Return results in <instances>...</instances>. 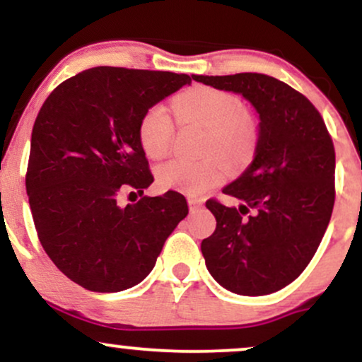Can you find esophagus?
Returning <instances> with one entry per match:
<instances>
[{
  "mask_svg": "<svg viewBox=\"0 0 362 362\" xmlns=\"http://www.w3.org/2000/svg\"><path fill=\"white\" fill-rule=\"evenodd\" d=\"M189 201V207H190V213H195V211H199L202 207V201L201 199H195V197H189L187 199Z\"/></svg>",
  "mask_w": 362,
  "mask_h": 362,
  "instance_id": "34e87169",
  "label": "esophagus"
}]
</instances>
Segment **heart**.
Returning <instances> with one entry per match:
<instances>
[{
	"label": "heart",
	"mask_w": 362,
	"mask_h": 362,
	"mask_svg": "<svg viewBox=\"0 0 362 362\" xmlns=\"http://www.w3.org/2000/svg\"><path fill=\"white\" fill-rule=\"evenodd\" d=\"M180 122L207 129L206 151H216L231 168H242L252 160L259 141V124L252 112L242 109L235 95L214 88L184 91L173 100ZM173 120L167 107L153 105L139 122V141L153 160L167 156L173 139ZM226 177V165L218 156L199 160L175 158L156 168V180L163 189H177L190 195L206 192Z\"/></svg>",
	"instance_id": "1"
}]
</instances>
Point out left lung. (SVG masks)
<instances>
[{"mask_svg":"<svg viewBox=\"0 0 362 362\" xmlns=\"http://www.w3.org/2000/svg\"><path fill=\"white\" fill-rule=\"evenodd\" d=\"M192 80L242 95L259 117L252 163L223 189L240 206L206 202L216 218L214 233L201 243L206 267L235 294L276 293L305 271L325 235L335 201L334 143L313 103L276 78Z\"/></svg>","mask_w":362,"mask_h":362,"instance_id":"1","label":"left lung"}]
</instances>
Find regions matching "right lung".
<instances>
[{
    "mask_svg": "<svg viewBox=\"0 0 362 362\" xmlns=\"http://www.w3.org/2000/svg\"><path fill=\"white\" fill-rule=\"evenodd\" d=\"M189 74L98 66L62 81L32 129L27 185L35 230L56 267L81 288L117 293L155 267L189 214L182 194L119 206L153 184L139 122Z\"/></svg>",
    "mask_w": 362,
    "mask_h": 362,
    "instance_id": "obj_1",
    "label": "right lung"
}]
</instances>
